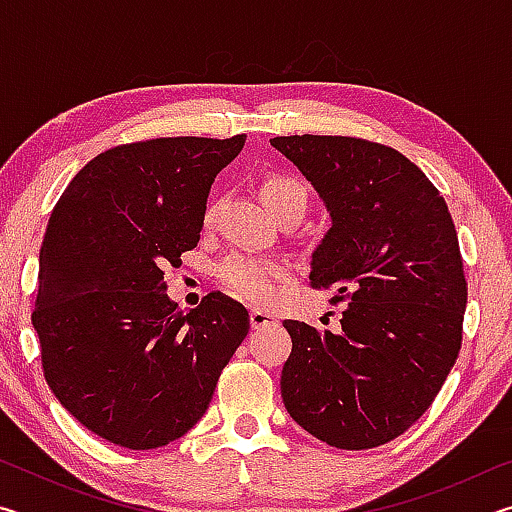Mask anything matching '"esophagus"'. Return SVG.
<instances>
[{
	"instance_id": "obj_1",
	"label": "esophagus",
	"mask_w": 512,
	"mask_h": 512,
	"mask_svg": "<svg viewBox=\"0 0 512 512\" xmlns=\"http://www.w3.org/2000/svg\"><path fill=\"white\" fill-rule=\"evenodd\" d=\"M250 325H253V329L275 327V325H277V318L271 314V311L253 309V311H250Z\"/></svg>"
}]
</instances>
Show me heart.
Listing matches in <instances>:
<instances>
[{
  "instance_id": "b5f03b06",
  "label": "heart",
  "mask_w": 512,
  "mask_h": 512,
  "mask_svg": "<svg viewBox=\"0 0 512 512\" xmlns=\"http://www.w3.org/2000/svg\"><path fill=\"white\" fill-rule=\"evenodd\" d=\"M262 194L268 207L280 216L282 212L296 210L307 212L309 205V189L300 178L291 176V173H268L262 180ZM223 198L219 194H212L205 201L203 207V225L212 228L219 219ZM287 275L284 264L275 262V259L259 257L253 253H232L223 257L219 266H216V277L225 289L235 296L250 300V302H268L277 293V284Z\"/></svg>"
}]
</instances>
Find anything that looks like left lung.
<instances>
[{"label":"left lung","instance_id":"8db88e82","mask_svg":"<svg viewBox=\"0 0 512 512\" xmlns=\"http://www.w3.org/2000/svg\"><path fill=\"white\" fill-rule=\"evenodd\" d=\"M323 198L332 228L309 282L350 300L336 334L284 320L282 400L339 449H372L420 420L463 341L467 282L452 214L431 180L391 146L343 135L273 137Z\"/></svg>","mask_w":512,"mask_h":512}]
</instances>
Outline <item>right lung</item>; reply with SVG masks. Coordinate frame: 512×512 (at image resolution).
Here are the masks:
<instances>
[{"label": "right lung", "instance_id": "1", "mask_svg": "<svg viewBox=\"0 0 512 512\" xmlns=\"http://www.w3.org/2000/svg\"><path fill=\"white\" fill-rule=\"evenodd\" d=\"M244 142L112 146L51 210L31 314L42 372L58 402L112 445L155 449L185 436L246 339L241 302L212 291L185 314L164 282L196 248L214 176Z\"/></svg>", "mask_w": 512, "mask_h": 512}]
</instances>
